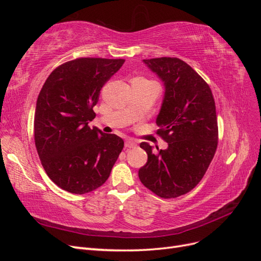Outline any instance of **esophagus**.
<instances>
[{
  "label": "esophagus",
  "instance_id": "1",
  "mask_svg": "<svg viewBox=\"0 0 261 261\" xmlns=\"http://www.w3.org/2000/svg\"><path fill=\"white\" fill-rule=\"evenodd\" d=\"M136 146H137V144L134 140L126 139V141H125V147L126 148H135Z\"/></svg>",
  "mask_w": 261,
  "mask_h": 261
}]
</instances>
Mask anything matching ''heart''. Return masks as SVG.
<instances>
[{"label": "heart", "instance_id": "heart-1", "mask_svg": "<svg viewBox=\"0 0 261 261\" xmlns=\"http://www.w3.org/2000/svg\"><path fill=\"white\" fill-rule=\"evenodd\" d=\"M143 80H144V78H143Z\"/></svg>", "mask_w": 261, "mask_h": 261}]
</instances>
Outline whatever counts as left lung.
<instances>
[{
	"mask_svg": "<svg viewBox=\"0 0 261 261\" xmlns=\"http://www.w3.org/2000/svg\"><path fill=\"white\" fill-rule=\"evenodd\" d=\"M144 63L164 83L156 134L169 147L153 153L151 146L141 143L148 160L138 176L156 196L176 198L195 188L215 156L219 138L215 99L209 85L184 61L158 58Z\"/></svg>",
	"mask_w": 261,
	"mask_h": 261,
	"instance_id": "obj_1",
	"label": "left lung"
}]
</instances>
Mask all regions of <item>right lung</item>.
Returning a JSON list of instances; mask_svg holds the SVG:
<instances>
[{
  "mask_svg": "<svg viewBox=\"0 0 261 261\" xmlns=\"http://www.w3.org/2000/svg\"><path fill=\"white\" fill-rule=\"evenodd\" d=\"M123 59L80 58L55 68L39 93L35 144L48 176L62 189L83 195L106 183L124 141L89 122L102 87Z\"/></svg>",
  "mask_w": 261,
  "mask_h": 261,
  "instance_id": "right-lung-1",
  "label": "right lung"
}]
</instances>
